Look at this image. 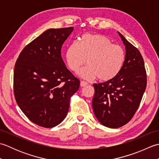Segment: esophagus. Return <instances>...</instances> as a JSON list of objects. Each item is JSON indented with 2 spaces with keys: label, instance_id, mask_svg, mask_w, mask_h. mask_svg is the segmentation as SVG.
<instances>
[{
  "label": "esophagus",
  "instance_id": "34e87169",
  "mask_svg": "<svg viewBox=\"0 0 159 159\" xmlns=\"http://www.w3.org/2000/svg\"><path fill=\"white\" fill-rule=\"evenodd\" d=\"M87 85V82H85V81H80V87H85V86H86Z\"/></svg>",
  "mask_w": 159,
  "mask_h": 159
}]
</instances>
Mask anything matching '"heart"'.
<instances>
[{"label":"heart","instance_id":"obj_1","mask_svg":"<svg viewBox=\"0 0 159 159\" xmlns=\"http://www.w3.org/2000/svg\"><path fill=\"white\" fill-rule=\"evenodd\" d=\"M86 59L88 65L79 71V76L88 80L98 77L101 81H108L122 69L125 52L106 36L85 33L80 38L79 43L73 42L67 47L66 61L69 68L76 72Z\"/></svg>","mask_w":159,"mask_h":159}]
</instances>
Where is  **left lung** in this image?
Here are the masks:
<instances>
[{
    "label": "left lung",
    "instance_id": "left-lung-1",
    "mask_svg": "<svg viewBox=\"0 0 159 159\" xmlns=\"http://www.w3.org/2000/svg\"><path fill=\"white\" fill-rule=\"evenodd\" d=\"M126 48L122 69L114 79L93 84V113L103 126L117 128L129 121L135 113L146 88V72L137 48L117 32Z\"/></svg>",
    "mask_w": 159,
    "mask_h": 159
}]
</instances>
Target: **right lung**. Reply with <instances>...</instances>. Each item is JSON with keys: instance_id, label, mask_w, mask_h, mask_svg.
<instances>
[{"instance_id": "obj_1", "label": "right lung", "mask_w": 159, "mask_h": 159, "mask_svg": "<svg viewBox=\"0 0 159 159\" xmlns=\"http://www.w3.org/2000/svg\"><path fill=\"white\" fill-rule=\"evenodd\" d=\"M73 27L50 29L22 50L13 73V90L20 109L32 122L55 127L65 119L70 99L79 80L66 67L61 55Z\"/></svg>"}]
</instances>
